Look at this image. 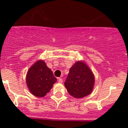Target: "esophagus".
I'll return each mask as SVG.
<instances>
[{
	"label": "esophagus",
	"instance_id": "obj_1",
	"mask_svg": "<svg viewBox=\"0 0 128 128\" xmlns=\"http://www.w3.org/2000/svg\"><path fill=\"white\" fill-rule=\"evenodd\" d=\"M58 79V82H59V83H62V82H63V79L62 78H60V77H59Z\"/></svg>",
	"mask_w": 128,
	"mask_h": 128
}]
</instances>
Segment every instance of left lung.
<instances>
[{
    "instance_id": "8db88e82",
    "label": "left lung",
    "mask_w": 128,
    "mask_h": 128,
    "mask_svg": "<svg viewBox=\"0 0 128 128\" xmlns=\"http://www.w3.org/2000/svg\"><path fill=\"white\" fill-rule=\"evenodd\" d=\"M94 74L84 62L78 61L69 70L64 83L67 90L75 98H82L89 95L94 87Z\"/></svg>"
}]
</instances>
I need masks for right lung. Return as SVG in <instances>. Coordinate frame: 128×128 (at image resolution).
<instances>
[{
  "label": "right lung",
  "instance_id": "1",
  "mask_svg": "<svg viewBox=\"0 0 128 128\" xmlns=\"http://www.w3.org/2000/svg\"><path fill=\"white\" fill-rule=\"evenodd\" d=\"M26 84L33 95L38 97L45 96L52 88L57 78L43 60H38L28 70Z\"/></svg>",
  "mask_w": 128,
  "mask_h": 128
}]
</instances>
